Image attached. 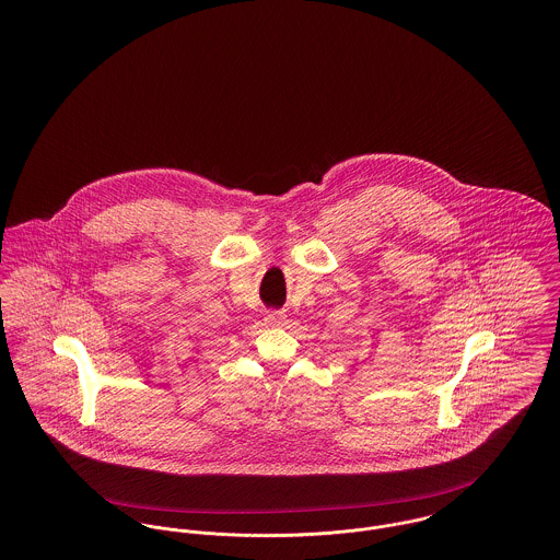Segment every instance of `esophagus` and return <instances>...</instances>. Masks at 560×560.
<instances>
[{
    "mask_svg": "<svg viewBox=\"0 0 560 560\" xmlns=\"http://www.w3.org/2000/svg\"><path fill=\"white\" fill-rule=\"evenodd\" d=\"M264 319H266V324H270V326H283V324H285V315H283L281 311H268Z\"/></svg>",
    "mask_w": 560,
    "mask_h": 560,
    "instance_id": "esophagus-1",
    "label": "esophagus"
}]
</instances>
